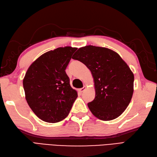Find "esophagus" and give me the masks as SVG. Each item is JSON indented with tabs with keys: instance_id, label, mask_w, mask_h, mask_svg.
<instances>
[{
	"instance_id": "obj_1",
	"label": "esophagus",
	"mask_w": 157,
	"mask_h": 157,
	"mask_svg": "<svg viewBox=\"0 0 157 157\" xmlns=\"http://www.w3.org/2000/svg\"><path fill=\"white\" fill-rule=\"evenodd\" d=\"M85 89H86V86H84V87L81 88V89H79L78 91L80 92V93H82V92L85 90Z\"/></svg>"
}]
</instances>
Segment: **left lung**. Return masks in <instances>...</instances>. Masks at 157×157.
Segmentation results:
<instances>
[{
    "mask_svg": "<svg viewBox=\"0 0 157 157\" xmlns=\"http://www.w3.org/2000/svg\"><path fill=\"white\" fill-rule=\"evenodd\" d=\"M72 59L85 64L93 75L95 98L88 106L93 115L102 121L119 117L134 91V75L127 64L116 52L93 45L78 48Z\"/></svg>",
    "mask_w": 157,
    "mask_h": 157,
    "instance_id": "1",
    "label": "left lung"
}]
</instances>
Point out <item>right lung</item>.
Returning <instances> with one entry per match:
<instances>
[{"label": "right lung", "mask_w": 157, "mask_h": 157, "mask_svg": "<svg viewBox=\"0 0 157 157\" xmlns=\"http://www.w3.org/2000/svg\"><path fill=\"white\" fill-rule=\"evenodd\" d=\"M76 48L59 47L39 56L23 79L26 102L43 121L55 123L69 114L77 98L65 70Z\"/></svg>", "instance_id": "add662e5"}]
</instances>
